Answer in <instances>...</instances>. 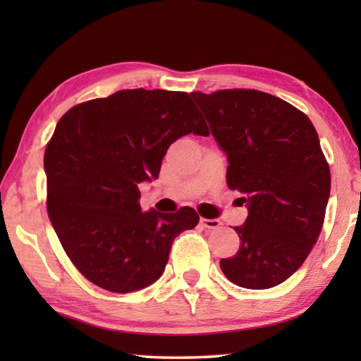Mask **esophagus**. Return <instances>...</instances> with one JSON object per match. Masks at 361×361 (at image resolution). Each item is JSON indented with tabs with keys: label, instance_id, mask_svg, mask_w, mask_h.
I'll return each mask as SVG.
<instances>
[{
	"label": "esophagus",
	"instance_id": "esophagus-1",
	"mask_svg": "<svg viewBox=\"0 0 361 361\" xmlns=\"http://www.w3.org/2000/svg\"><path fill=\"white\" fill-rule=\"evenodd\" d=\"M200 224L206 229H217L221 225L220 220H217V219H200Z\"/></svg>",
	"mask_w": 361,
	"mask_h": 361
}]
</instances>
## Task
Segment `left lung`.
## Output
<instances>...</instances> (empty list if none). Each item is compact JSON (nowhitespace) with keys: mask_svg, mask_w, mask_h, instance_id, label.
<instances>
[{"mask_svg":"<svg viewBox=\"0 0 361 361\" xmlns=\"http://www.w3.org/2000/svg\"><path fill=\"white\" fill-rule=\"evenodd\" d=\"M228 157L226 183L243 194L248 217L234 226L240 247L220 268L233 283L264 290L307 259L324 224L331 171L310 119L256 90L190 93Z\"/></svg>","mask_w":361,"mask_h":361,"instance_id":"obj_1","label":"left lung"}]
</instances>
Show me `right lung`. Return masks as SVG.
Masks as SVG:
<instances>
[{"mask_svg":"<svg viewBox=\"0 0 361 361\" xmlns=\"http://www.w3.org/2000/svg\"><path fill=\"white\" fill-rule=\"evenodd\" d=\"M208 126L188 93L121 90L73 106L44 150L49 220L74 267L113 293L159 279L175 237L197 226L192 208L142 212V181L158 178L169 145Z\"/></svg>","mask_w":361,"mask_h":361,"instance_id":"add662e5","label":"right lung"}]
</instances>
